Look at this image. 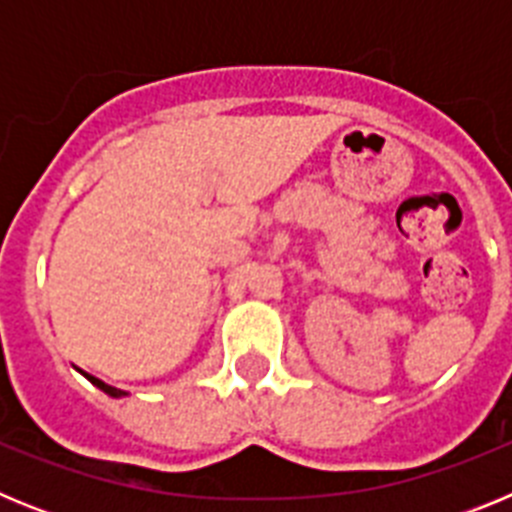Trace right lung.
Returning <instances> with one entry per match:
<instances>
[{
    "instance_id": "right-lung-1",
    "label": "right lung",
    "mask_w": 512,
    "mask_h": 512,
    "mask_svg": "<svg viewBox=\"0 0 512 512\" xmlns=\"http://www.w3.org/2000/svg\"><path fill=\"white\" fill-rule=\"evenodd\" d=\"M87 379H89V382H92V384H97L99 390H104L110 397H122V395H125V390H117V387H110V384H104L102 379L92 377V374H87Z\"/></svg>"
}]
</instances>
